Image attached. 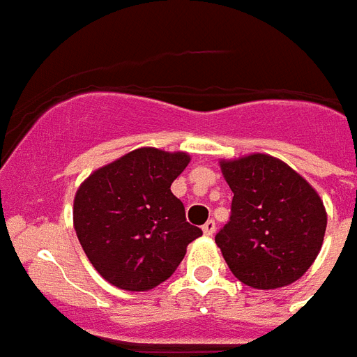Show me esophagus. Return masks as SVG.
<instances>
[{
    "label": "esophagus",
    "mask_w": 357,
    "mask_h": 357,
    "mask_svg": "<svg viewBox=\"0 0 357 357\" xmlns=\"http://www.w3.org/2000/svg\"><path fill=\"white\" fill-rule=\"evenodd\" d=\"M202 232H204V236H213V232H215V221L208 219L206 223L202 225Z\"/></svg>",
    "instance_id": "obj_1"
}]
</instances>
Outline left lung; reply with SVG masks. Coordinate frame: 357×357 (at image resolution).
Segmentation results:
<instances>
[{"label":"left lung","mask_w":357,"mask_h":357,"mask_svg":"<svg viewBox=\"0 0 357 357\" xmlns=\"http://www.w3.org/2000/svg\"><path fill=\"white\" fill-rule=\"evenodd\" d=\"M219 164L234 197L230 221L215 243L232 275L256 289L298 280L317 258L326 232L319 193L275 156L255 153Z\"/></svg>","instance_id":"1"}]
</instances>
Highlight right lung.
I'll use <instances>...</instances> for the list:
<instances>
[{
	"label": "right lung",
	"mask_w": 357,
	"mask_h": 357,
	"mask_svg": "<svg viewBox=\"0 0 357 357\" xmlns=\"http://www.w3.org/2000/svg\"><path fill=\"white\" fill-rule=\"evenodd\" d=\"M186 153L142 147L96 169L73 201V227L99 275L125 291H149L169 278L202 236L186 221L171 184Z\"/></svg>",
	"instance_id": "obj_1"
}]
</instances>
